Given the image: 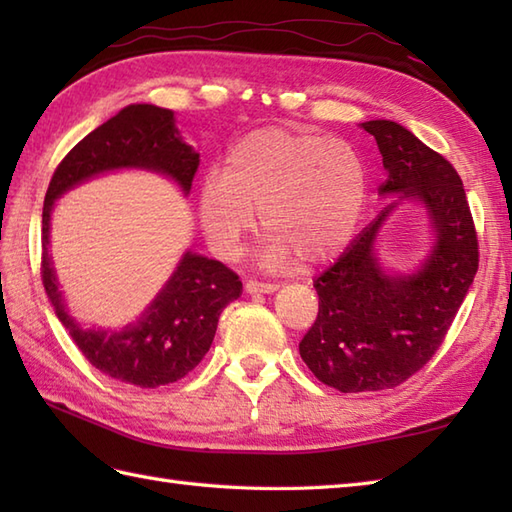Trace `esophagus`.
<instances>
[{"mask_svg":"<svg viewBox=\"0 0 512 512\" xmlns=\"http://www.w3.org/2000/svg\"><path fill=\"white\" fill-rule=\"evenodd\" d=\"M275 290H279V284H275V281H259V279L246 281V292H250V295H259V292H275Z\"/></svg>","mask_w":512,"mask_h":512,"instance_id":"esophagus-1","label":"esophagus"}]
</instances>
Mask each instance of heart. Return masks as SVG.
<instances>
[{"label":"heart","instance_id":"obj_1","mask_svg":"<svg viewBox=\"0 0 512 512\" xmlns=\"http://www.w3.org/2000/svg\"><path fill=\"white\" fill-rule=\"evenodd\" d=\"M367 171L345 140L266 127L228 151L226 167L209 171L200 187L206 242L222 259H235L262 211L268 266L292 259L317 266L341 253L361 220Z\"/></svg>","mask_w":512,"mask_h":512}]
</instances>
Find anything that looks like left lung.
I'll return each instance as SVG.
<instances>
[{
  "label": "left lung",
  "mask_w": 512,
  "mask_h": 512,
  "mask_svg": "<svg viewBox=\"0 0 512 512\" xmlns=\"http://www.w3.org/2000/svg\"><path fill=\"white\" fill-rule=\"evenodd\" d=\"M361 127L376 138L387 169L378 191L424 202L438 242L416 275H385L374 257V239L396 206L391 202L314 279L319 314L299 352L323 385L343 394L394 389L427 365L480 264L471 206L451 162L398 123L367 121Z\"/></svg>",
  "instance_id": "obj_1"
}]
</instances>
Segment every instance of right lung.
Returning a JSON list of instances; mask_svg holds the SVG:
<instances>
[{"instance_id":"1","label":"right lung","mask_w":512,"mask_h":512,"mask_svg":"<svg viewBox=\"0 0 512 512\" xmlns=\"http://www.w3.org/2000/svg\"><path fill=\"white\" fill-rule=\"evenodd\" d=\"M121 167L160 171L189 193L200 156L180 140L173 112L156 105H129L96 127L52 173L43 202L41 281L59 321L92 367L121 383L154 389L176 383L198 367L213 343L222 310L242 292V281L222 262L187 253L165 290L132 328L123 332L79 328L61 303L48 257L52 204L74 184Z\"/></svg>"}]
</instances>
